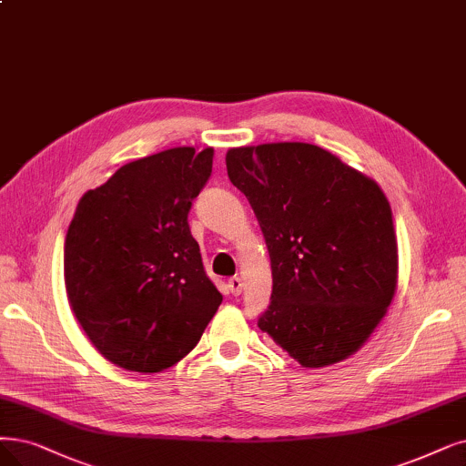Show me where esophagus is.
Returning <instances> with one entry per match:
<instances>
[{"mask_svg":"<svg viewBox=\"0 0 466 466\" xmlns=\"http://www.w3.org/2000/svg\"><path fill=\"white\" fill-rule=\"evenodd\" d=\"M228 287H229L233 296H238L240 292H243V279H240V277H231L229 281H228Z\"/></svg>","mask_w":466,"mask_h":466,"instance_id":"esophagus-1","label":"esophagus"}]
</instances>
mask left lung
I'll list each match as a JSON object with an SVG mask.
<instances>
[{
	"label": "left lung",
	"instance_id": "left-lung-1",
	"mask_svg": "<svg viewBox=\"0 0 466 466\" xmlns=\"http://www.w3.org/2000/svg\"><path fill=\"white\" fill-rule=\"evenodd\" d=\"M226 164L271 258V304L258 327L302 367L348 360L398 289V238L380 185L300 141L233 147Z\"/></svg>",
	"mask_w": 466,
	"mask_h": 466
}]
</instances>
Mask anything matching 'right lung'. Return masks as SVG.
<instances>
[{"instance_id": "add662e5", "label": "right lung", "mask_w": 466, "mask_h": 466, "mask_svg": "<svg viewBox=\"0 0 466 466\" xmlns=\"http://www.w3.org/2000/svg\"><path fill=\"white\" fill-rule=\"evenodd\" d=\"M212 158V147H174L124 164L78 202L65 238L66 298L89 342L120 369L176 365L221 304L187 223Z\"/></svg>"}]
</instances>
